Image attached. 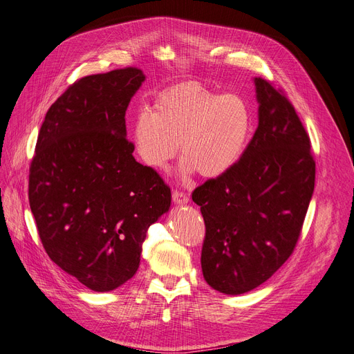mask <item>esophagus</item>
Instances as JSON below:
<instances>
[{
	"label": "esophagus",
	"mask_w": 354,
	"mask_h": 354,
	"mask_svg": "<svg viewBox=\"0 0 354 354\" xmlns=\"http://www.w3.org/2000/svg\"><path fill=\"white\" fill-rule=\"evenodd\" d=\"M172 201H174V203H179V205H183V203H188L189 202V196L187 195V194H183V192H179V191H174L172 192Z\"/></svg>",
	"instance_id": "34e87169"
}]
</instances>
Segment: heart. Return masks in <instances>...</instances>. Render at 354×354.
<instances>
[{
  "label": "heart",
  "instance_id": "heart-1",
  "mask_svg": "<svg viewBox=\"0 0 354 354\" xmlns=\"http://www.w3.org/2000/svg\"><path fill=\"white\" fill-rule=\"evenodd\" d=\"M251 127L250 111L235 95H216L198 83H182L162 91L152 113L142 110L133 123V143L142 162L166 169L179 152V172L207 179L228 174L238 163Z\"/></svg>",
  "mask_w": 354,
  "mask_h": 354
}]
</instances>
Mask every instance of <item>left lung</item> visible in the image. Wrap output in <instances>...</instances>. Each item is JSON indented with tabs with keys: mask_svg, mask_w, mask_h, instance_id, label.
Here are the masks:
<instances>
[{
	"mask_svg": "<svg viewBox=\"0 0 354 354\" xmlns=\"http://www.w3.org/2000/svg\"><path fill=\"white\" fill-rule=\"evenodd\" d=\"M258 127L224 176L198 187L207 234L201 267L205 281L228 295L266 283L291 255L314 192L310 138L292 104L255 77Z\"/></svg>",
	"mask_w": 354,
	"mask_h": 354,
	"instance_id": "obj_1",
	"label": "left lung"
}]
</instances>
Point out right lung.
<instances>
[{
    "label": "right lung",
    "instance_id": "obj_1",
    "mask_svg": "<svg viewBox=\"0 0 354 354\" xmlns=\"http://www.w3.org/2000/svg\"><path fill=\"white\" fill-rule=\"evenodd\" d=\"M146 80L126 67L70 86L48 109L30 166L28 199L51 261L106 292L132 278L147 228L171 189L133 158L124 115Z\"/></svg>",
    "mask_w": 354,
    "mask_h": 354
}]
</instances>
